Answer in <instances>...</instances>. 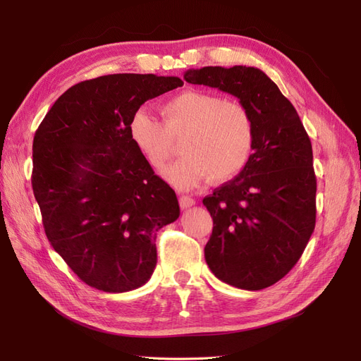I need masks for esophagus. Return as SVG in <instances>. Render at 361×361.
Returning a JSON list of instances; mask_svg holds the SVG:
<instances>
[{"mask_svg": "<svg viewBox=\"0 0 361 361\" xmlns=\"http://www.w3.org/2000/svg\"><path fill=\"white\" fill-rule=\"evenodd\" d=\"M179 203H180L182 209H187V207H191L195 203V200L192 197H190V195H180Z\"/></svg>", "mask_w": 361, "mask_h": 361, "instance_id": "34e87169", "label": "esophagus"}]
</instances>
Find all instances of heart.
Here are the masks:
<instances>
[{
  "mask_svg": "<svg viewBox=\"0 0 361 361\" xmlns=\"http://www.w3.org/2000/svg\"><path fill=\"white\" fill-rule=\"evenodd\" d=\"M164 122L140 108L129 120V135L152 167L173 157L174 141L183 135V158L162 171L173 187L190 190L211 178L224 182L238 176L255 150V123L247 108L223 96L187 90L162 105Z\"/></svg>",
  "mask_w": 361,
  "mask_h": 361,
  "instance_id": "1",
  "label": "heart"
}]
</instances>
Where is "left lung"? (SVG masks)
<instances>
[{"mask_svg":"<svg viewBox=\"0 0 361 361\" xmlns=\"http://www.w3.org/2000/svg\"><path fill=\"white\" fill-rule=\"evenodd\" d=\"M183 80L233 94L253 118L247 167L203 199L214 220L204 259L227 285L265 289L295 267L314 231L310 138L293 105L257 68L188 69Z\"/></svg>","mask_w":361,"mask_h":361,"instance_id":"obj_1","label":"left lung"}]
</instances>
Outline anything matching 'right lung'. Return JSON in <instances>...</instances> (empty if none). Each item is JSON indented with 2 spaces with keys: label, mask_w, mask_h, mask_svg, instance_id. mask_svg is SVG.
<instances>
[{
  "label": "right lung",
  "mask_w": 361,
  "mask_h": 361,
  "mask_svg": "<svg viewBox=\"0 0 361 361\" xmlns=\"http://www.w3.org/2000/svg\"><path fill=\"white\" fill-rule=\"evenodd\" d=\"M178 76L114 73L64 92L32 141V192L52 248L85 285L128 292L157 267V232L179 218L167 182L129 135L146 101Z\"/></svg>",
  "instance_id": "add662e5"
}]
</instances>
